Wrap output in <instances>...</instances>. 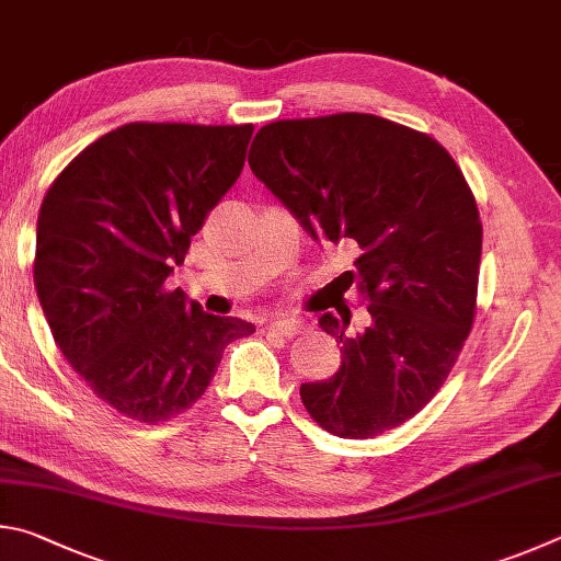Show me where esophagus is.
<instances>
[{
    "label": "esophagus",
    "mask_w": 561,
    "mask_h": 561,
    "mask_svg": "<svg viewBox=\"0 0 561 561\" xmlns=\"http://www.w3.org/2000/svg\"><path fill=\"white\" fill-rule=\"evenodd\" d=\"M302 328H306V325H302V320H298V318H278L268 325V330L275 332V335H280V337L298 335Z\"/></svg>",
    "instance_id": "34e87169"
}]
</instances>
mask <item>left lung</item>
<instances>
[{"label":"left lung","mask_w":561,"mask_h":561,"mask_svg":"<svg viewBox=\"0 0 561 561\" xmlns=\"http://www.w3.org/2000/svg\"><path fill=\"white\" fill-rule=\"evenodd\" d=\"M249 164L316 241L357 243L369 325L320 316L342 365L300 399L340 438H371L419 414L473 328L483 226L463 172L434 137L367 113L278 121Z\"/></svg>","instance_id":"1"}]
</instances>
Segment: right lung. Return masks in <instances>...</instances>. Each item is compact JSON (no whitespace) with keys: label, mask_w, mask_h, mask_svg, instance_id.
Returning a JSON list of instances; mask_svg holds the SVG:
<instances>
[{"label":"right lung","mask_w":561,"mask_h":561,"mask_svg":"<svg viewBox=\"0 0 561 561\" xmlns=\"http://www.w3.org/2000/svg\"><path fill=\"white\" fill-rule=\"evenodd\" d=\"M251 135L253 125H123L44 196L34 283L51 335L95 397L142 424L190 409L226 345L255 332L164 288L239 180Z\"/></svg>","instance_id":"add662e5"}]
</instances>
